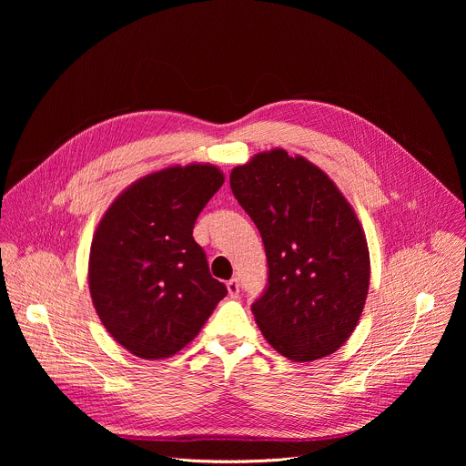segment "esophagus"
Segmentation results:
<instances>
[{"label":"esophagus","mask_w":466,"mask_h":466,"mask_svg":"<svg viewBox=\"0 0 466 466\" xmlns=\"http://www.w3.org/2000/svg\"><path fill=\"white\" fill-rule=\"evenodd\" d=\"M227 289H228V295H230L232 299H236V297L239 295V280H238V279H232V280H228V284H227Z\"/></svg>","instance_id":"esophagus-1"}]
</instances>
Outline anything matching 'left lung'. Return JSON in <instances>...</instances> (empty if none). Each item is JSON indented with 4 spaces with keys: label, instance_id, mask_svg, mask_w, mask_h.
Instances as JSON below:
<instances>
[{
    "label": "left lung",
    "instance_id": "8db88e82",
    "mask_svg": "<svg viewBox=\"0 0 466 466\" xmlns=\"http://www.w3.org/2000/svg\"><path fill=\"white\" fill-rule=\"evenodd\" d=\"M230 187L268 256V288L252 304L263 338L293 361L334 354L358 326L370 280L354 208L320 167L284 149L236 166Z\"/></svg>",
    "mask_w": 466,
    "mask_h": 466
}]
</instances>
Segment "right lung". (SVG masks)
<instances>
[{
	"label": "right lung",
	"instance_id": "add662e5",
	"mask_svg": "<svg viewBox=\"0 0 466 466\" xmlns=\"http://www.w3.org/2000/svg\"><path fill=\"white\" fill-rule=\"evenodd\" d=\"M212 164L171 166L123 189L101 218L88 261L94 308L108 334L144 360L175 356L227 295L193 239L223 186Z\"/></svg>",
	"mask_w": 466,
	"mask_h": 466
}]
</instances>
